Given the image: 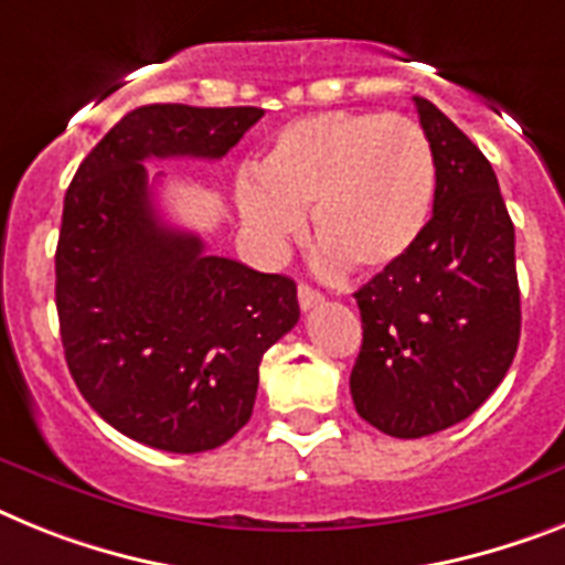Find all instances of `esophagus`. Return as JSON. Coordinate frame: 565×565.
<instances>
[{"label":"esophagus","instance_id":"obj_1","mask_svg":"<svg viewBox=\"0 0 565 565\" xmlns=\"http://www.w3.org/2000/svg\"><path fill=\"white\" fill-rule=\"evenodd\" d=\"M321 301H324V296L319 290H312L310 284H298V305H301V310H312Z\"/></svg>","mask_w":565,"mask_h":565}]
</instances>
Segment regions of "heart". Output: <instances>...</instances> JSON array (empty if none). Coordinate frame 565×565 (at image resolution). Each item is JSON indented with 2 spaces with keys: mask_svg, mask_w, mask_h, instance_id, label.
<instances>
[{
  "mask_svg": "<svg viewBox=\"0 0 565 565\" xmlns=\"http://www.w3.org/2000/svg\"><path fill=\"white\" fill-rule=\"evenodd\" d=\"M244 174L238 210L269 253L305 232L327 264L382 273L405 258L428 226L436 169L428 137L399 114L324 111L284 126Z\"/></svg>",
  "mask_w": 565,
  "mask_h": 565,
  "instance_id": "obj_1",
  "label": "heart"
}]
</instances>
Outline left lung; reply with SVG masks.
Returning a JSON list of instances; mask_svg holds the SVG:
<instances>
[{"label": "left lung", "instance_id": "left-lung-1", "mask_svg": "<svg viewBox=\"0 0 565 565\" xmlns=\"http://www.w3.org/2000/svg\"><path fill=\"white\" fill-rule=\"evenodd\" d=\"M414 103L434 154V215L405 258L353 292L362 312L353 405L399 439L468 419L520 341L514 224L494 169L434 103Z\"/></svg>", "mask_w": 565, "mask_h": 565}]
</instances>
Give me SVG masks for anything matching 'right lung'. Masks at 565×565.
<instances>
[{"label": "right lung", "mask_w": 565, "mask_h": 565, "mask_svg": "<svg viewBox=\"0 0 565 565\" xmlns=\"http://www.w3.org/2000/svg\"><path fill=\"white\" fill-rule=\"evenodd\" d=\"M264 108L140 106L79 163L56 244L65 362L85 402L135 443L201 454L253 416L258 364L296 327V281L206 253L166 226L143 160H221Z\"/></svg>", "instance_id": "obj_1"}]
</instances>
